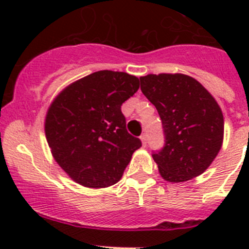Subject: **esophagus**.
<instances>
[{
	"mask_svg": "<svg viewBox=\"0 0 249 249\" xmlns=\"http://www.w3.org/2000/svg\"><path fill=\"white\" fill-rule=\"evenodd\" d=\"M147 140H148V135L145 134V132L141 135V141H142L143 145H147Z\"/></svg>",
	"mask_w": 249,
	"mask_h": 249,
	"instance_id": "34e87169",
	"label": "esophagus"
}]
</instances>
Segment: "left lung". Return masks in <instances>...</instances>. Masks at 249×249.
<instances>
[{"label": "left lung", "instance_id": "8db88e82", "mask_svg": "<svg viewBox=\"0 0 249 249\" xmlns=\"http://www.w3.org/2000/svg\"><path fill=\"white\" fill-rule=\"evenodd\" d=\"M140 82L162 123L164 147L152 154L160 175L173 183L201 175L223 142L224 119L215 100L185 74H148Z\"/></svg>", "mask_w": 249, "mask_h": 249}]
</instances>
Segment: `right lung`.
Masks as SVG:
<instances>
[{
    "mask_svg": "<svg viewBox=\"0 0 249 249\" xmlns=\"http://www.w3.org/2000/svg\"><path fill=\"white\" fill-rule=\"evenodd\" d=\"M125 72H94L67 87L47 113L53 157L70 177L88 188H106L122 178L142 145L126 130L122 105L139 90Z\"/></svg>",
    "mask_w": 249,
    "mask_h": 249,
    "instance_id": "obj_1",
    "label": "right lung"
}]
</instances>
